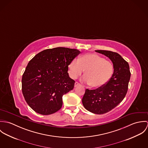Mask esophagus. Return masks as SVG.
Returning a JSON list of instances; mask_svg holds the SVG:
<instances>
[{"label": "esophagus", "instance_id": "34e87169", "mask_svg": "<svg viewBox=\"0 0 148 148\" xmlns=\"http://www.w3.org/2000/svg\"><path fill=\"white\" fill-rule=\"evenodd\" d=\"M80 84L78 83V82H76L75 83V87H76V86H79V85H80Z\"/></svg>", "mask_w": 148, "mask_h": 148}]
</instances>
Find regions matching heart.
I'll use <instances>...</instances> for the list:
<instances>
[{
    "label": "heart",
    "mask_w": 148,
    "mask_h": 148,
    "mask_svg": "<svg viewBox=\"0 0 148 148\" xmlns=\"http://www.w3.org/2000/svg\"><path fill=\"white\" fill-rule=\"evenodd\" d=\"M113 70L112 64L95 53H86L74 59L68 65L70 77L76 79L85 72L83 81L92 87L103 86L110 79Z\"/></svg>",
    "instance_id": "1"
}]
</instances>
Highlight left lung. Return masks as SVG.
Instances as JSON below:
<instances>
[{
  "mask_svg": "<svg viewBox=\"0 0 148 148\" xmlns=\"http://www.w3.org/2000/svg\"><path fill=\"white\" fill-rule=\"evenodd\" d=\"M95 51L112 61L113 73L103 86L93 90L86 89L82 103L88 111L101 114L109 112L123 100L127 91L130 72L129 64L119 53L106 50Z\"/></svg>",
  "mask_w": 148,
  "mask_h": 148,
  "instance_id": "left-lung-1",
  "label": "left lung"
}]
</instances>
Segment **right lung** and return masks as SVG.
<instances>
[{
	"label": "right lung",
	"instance_id": "obj_1",
	"mask_svg": "<svg viewBox=\"0 0 148 148\" xmlns=\"http://www.w3.org/2000/svg\"><path fill=\"white\" fill-rule=\"evenodd\" d=\"M80 53L76 49L57 47L42 51L29 62L22 76V93L35 112L48 115L61 109L63 96L75 83L68 75L69 64Z\"/></svg>",
	"mask_w": 148,
	"mask_h": 148
}]
</instances>
